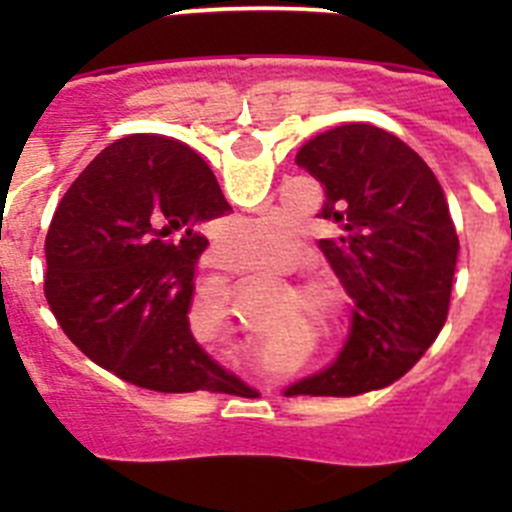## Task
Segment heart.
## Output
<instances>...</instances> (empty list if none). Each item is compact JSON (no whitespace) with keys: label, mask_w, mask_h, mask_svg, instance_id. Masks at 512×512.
I'll return each instance as SVG.
<instances>
[{"label":"heart","mask_w":512,"mask_h":512,"mask_svg":"<svg viewBox=\"0 0 512 512\" xmlns=\"http://www.w3.org/2000/svg\"><path fill=\"white\" fill-rule=\"evenodd\" d=\"M225 259L241 269H266L287 256L295 243V223L282 212H264L256 217H235L217 238ZM297 269V261L287 266Z\"/></svg>","instance_id":"1"}]
</instances>
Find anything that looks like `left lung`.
<instances>
[{
	"label": "left lung",
	"instance_id": "obj_1",
	"mask_svg": "<svg viewBox=\"0 0 512 512\" xmlns=\"http://www.w3.org/2000/svg\"><path fill=\"white\" fill-rule=\"evenodd\" d=\"M325 187L320 248L356 302L338 361L287 395L351 397L387 387L418 364L449 315L456 238L436 174L397 135L351 122L295 158Z\"/></svg>",
	"mask_w": 512,
	"mask_h": 512
}]
</instances>
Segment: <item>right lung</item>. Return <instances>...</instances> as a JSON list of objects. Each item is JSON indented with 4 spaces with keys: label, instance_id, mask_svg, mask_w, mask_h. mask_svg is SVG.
<instances>
[{
    "label": "right lung",
    "instance_id": "right-lung-1",
    "mask_svg": "<svg viewBox=\"0 0 512 512\" xmlns=\"http://www.w3.org/2000/svg\"><path fill=\"white\" fill-rule=\"evenodd\" d=\"M230 210L210 166L158 135L104 148L45 235V297L63 333L107 372L156 392L238 384L189 330L202 225Z\"/></svg>",
    "mask_w": 512,
    "mask_h": 512
}]
</instances>
